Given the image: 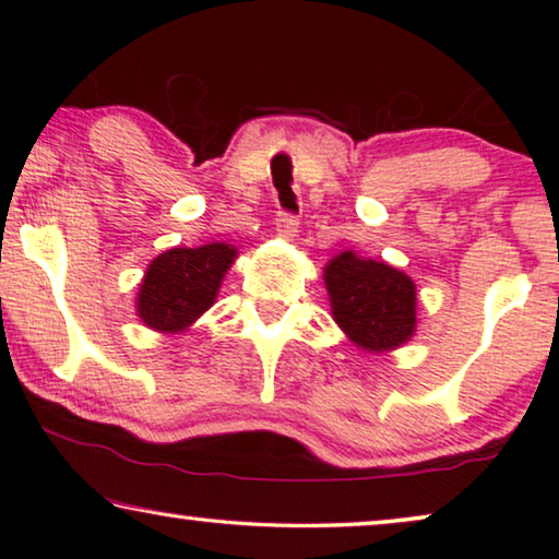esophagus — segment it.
<instances>
[{
    "mask_svg": "<svg viewBox=\"0 0 559 559\" xmlns=\"http://www.w3.org/2000/svg\"><path fill=\"white\" fill-rule=\"evenodd\" d=\"M298 216H293L288 212H278V219H276V226H278V234L283 236V239L293 241L298 236Z\"/></svg>",
    "mask_w": 559,
    "mask_h": 559,
    "instance_id": "esophagus-1",
    "label": "esophagus"
}]
</instances>
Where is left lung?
<instances>
[{
	"label": "left lung",
	"mask_w": 559,
	"mask_h": 559,
	"mask_svg": "<svg viewBox=\"0 0 559 559\" xmlns=\"http://www.w3.org/2000/svg\"><path fill=\"white\" fill-rule=\"evenodd\" d=\"M325 288L335 323L367 353H390L414 335V281L384 261L343 251L325 266Z\"/></svg>",
	"instance_id": "1"
}]
</instances>
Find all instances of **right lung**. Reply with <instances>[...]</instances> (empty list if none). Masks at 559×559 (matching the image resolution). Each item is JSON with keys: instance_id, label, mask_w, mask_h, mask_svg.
<instances>
[{"instance_id": "right-lung-1", "label": "right lung", "mask_w": 559, "mask_h": 559, "mask_svg": "<svg viewBox=\"0 0 559 559\" xmlns=\"http://www.w3.org/2000/svg\"><path fill=\"white\" fill-rule=\"evenodd\" d=\"M236 249L204 243L200 249H169L150 263L138 293V316L159 333H182L210 310Z\"/></svg>"}]
</instances>
